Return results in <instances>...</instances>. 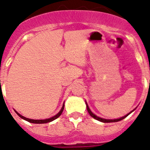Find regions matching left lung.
<instances>
[{"label": "left lung", "instance_id": "1", "mask_svg": "<svg viewBox=\"0 0 150 150\" xmlns=\"http://www.w3.org/2000/svg\"><path fill=\"white\" fill-rule=\"evenodd\" d=\"M86 109H87V111H88V112H89V114L90 115L92 116V117H94L95 119H96V120H98V121H100V122H103V123L117 122V121H121V120L124 119V118H125V117H127V116H128L130 114V113L133 112V110H132V112H130L129 113H128V114H127V115H126L125 116H124V117H120V118H117V119H113V120L112 119H104V118H101V117H98L97 115H95V114H93V113H92V112H91L90 109L89 108V107H88V105H87V103H86Z\"/></svg>", "mask_w": 150, "mask_h": 150}]
</instances>
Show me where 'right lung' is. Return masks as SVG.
Masks as SVG:
<instances>
[{
    "instance_id": "1",
    "label": "right lung",
    "mask_w": 150,
    "mask_h": 150,
    "mask_svg": "<svg viewBox=\"0 0 150 150\" xmlns=\"http://www.w3.org/2000/svg\"><path fill=\"white\" fill-rule=\"evenodd\" d=\"M64 103L63 104V107L62 108H61V110H60L59 112L58 113L57 115H55L54 116H53V117H50V118H48V119H44V120H34V119H29V118H27V117H23V115H21V114H19V113L17 111L15 112L17 113V115H18L19 117H21L22 118V119L25 120V121H28V122H30V123H33V124H46V123H49V122H51V121H54V120H55L56 118H58V117H59L60 115H61V114H62L63 111H64Z\"/></svg>"
}]
</instances>
